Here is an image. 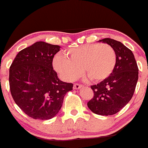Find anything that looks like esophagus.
<instances>
[{"label": "esophagus", "instance_id": "esophagus-1", "mask_svg": "<svg viewBox=\"0 0 148 148\" xmlns=\"http://www.w3.org/2000/svg\"><path fill=\"white\" fill-rule=\"evenodd\" d=\"M82 87H83V86L80 85V84H74V89H79V88H81Z\"/></svg>", "mask_w": 148, "mask_h": 148}]
</instances>
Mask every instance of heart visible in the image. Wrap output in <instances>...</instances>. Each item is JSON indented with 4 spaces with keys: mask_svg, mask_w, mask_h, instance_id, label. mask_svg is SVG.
Returning a JSON list of instances; mask_svg holds the SVG:
<instances>
[{
    "mask_svg": "<svg viewBox=\"0 0 148 148\" xmlns=\"http://www.w3.org/2000/svg\"><path fill=\"white\" fill-rule=\"evenodd\" d=\"M64 54L55 57L53 67L69 82L76 80L84 71L92 82H100L111 75L116 62L114 50L106 43L84 44L69 48Z\"/></svg>",
    "mask_w": 148,
    "mask_h": 148,
    "instance_id": "b5f03b06",
    "label": "heart"
}]
</instances>
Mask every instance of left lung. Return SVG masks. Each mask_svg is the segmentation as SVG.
I'll list each match as a JSON object with an SVG mask.
<instances>
[{"label": "left lung", "mask_w": 148, "mask_h": 148, "mask_svg": "<svg viewBox=\"0 0 148 148\" xmlns=\"http://www.w3.org/2000/svg\"><path fill=\"white\" fill-rule=\"evenodd\" d=\"M99 41L112 47L116 62L108 79L90 86L94 96L87 105L93 113L108 116L119 112L132 98L138 79V68L132 51L121 42L109 38Z\"/></svg>", "instance_id": "8db88e82"}]
</instances>
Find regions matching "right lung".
Here are the masks:
<instances>
[{"label": "right lung", "mask_w": 148, "mask_h": 148, "mask_svg": "<svg viewBox=\"0 0 148 148\" xmlns=\"http://www.w3.org/2000/svg\"><path fill=\"white\" fill-rule=\"evenodd\" d=\"M60 46L36 42L19 51L10 67L12 98L26 114L48 120L59 112L64 95L73 84L63 82L53 69V60Z\"/></svg>", "instance_id": "right-lung-1"}]
</instances>
